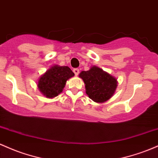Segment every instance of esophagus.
<instances>
[{
  "label": "esophagus",
  "mask_w": 158,
  "mask_h": 158,
  "mask_svg": "<svg viewBox=\"0 0 158 158\" xmlns=\"http://www.w3.org/2000/svg\"><path fill=\"white\" fill-rule=\"evenodd\" d=\"M73 72H74V74H75V75H78V74L80 72V69H74L73 70Z\"/></svg>",
  "instance_id": "1"
}]
</instances>
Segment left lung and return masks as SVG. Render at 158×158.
<instances>
[{
  "mask_svg": "<svg viewBox=\"0 0 158 158\" xmlns=\"http://www.w3.org/2000/svg\"><path fill=\"white\" fill-rule=\"evenodd\" d=\"M79 77L84 81L86 95L96 103H104L112 98L117 87V79L95 65L82 71Z\"/></svg>",
  "mask_w": 158,
  "mask_h": 158,
  "instance_id": "obj_1",
  "label": "left lung"
}]
</instances>
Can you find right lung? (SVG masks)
<instances>
[{
    "mask_svg": "<svg viewBox=\"0 0 158 158\" xmlns=\"http://www.w3.org/2000/svg\"><path fill=\"white\" fill-rule=\"evenodd\" d=\"M74 76L69 67L54 65L40 76L37 86L46 98H55L63 92L66 81Z\"/></svg>",
    "mask_w": 158,
    "mask_h": 158,
    "instance_id": "right-lung-1",
    "label": "right lung"
}]
</instances>
